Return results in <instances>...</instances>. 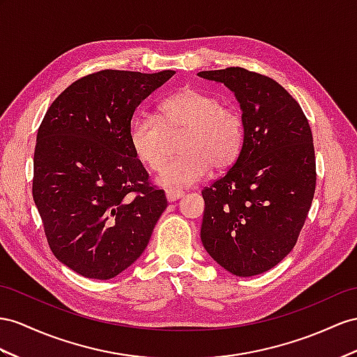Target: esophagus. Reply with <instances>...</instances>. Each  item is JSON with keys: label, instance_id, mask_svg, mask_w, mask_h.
Listing matches in <instances>:
<instances>
[{"label": "esophagus", "instance_id": "34e87169", "mask_svg": "<svg viewBox=\"0 0 357 357\" xmlns=\"http://www.w3.org/2000/svg\"><path fill=\"white\" fill-rule=\"evenodd\" d=\"M182 196H184V191L181 190H166V199L169 202H175V200L181 199Z\"/></svg>", "mask_w": 357, "mask_h": 357}]
</instances>
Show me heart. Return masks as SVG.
I'll use <instances>...</instances> for the list:
<instances>
[{
	"instance_id": "obj_1",
	"label": "heart",
	"mask_w": 357,
	"mask_h": 357,
	"mask_svg": "<svg viewBox=\"0 0 357 357\" xmlns=\"http://www.w3.org/2000/svg\"><path fill=\"white\" fill-rule=\"evenodd\" d=\"M184 132L181 158L162 169L158 182L167 188L195 185L211 169L223 172L238 160L245 135L238 109L222 104L200 89L184 87L162 99L157 117L142 113L130 126L134 155L152 172L161 170L168 156L169 135Z\"/></svg>"
}]
</instances>
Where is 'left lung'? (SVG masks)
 <instances>
[{
  "label": "left lung",
  "mask_w": 357,
  "mask_h": 357,
  "mask_svg": "<svg viewBox=\"0 0 357 357\" xmlns=\"http://www.w3.org/2000/svg\"><path fill=\"white\" fill-rule=\"evenodd\" d=\"M229 87L243 109L244 144L223 176L202 190L200 238L235 276L268 271L294 248L317 184L312 131L278 81L244 68L202 70Z\"/></svg>",
  "instance_id": "left-lung-1"
}]
</instances>
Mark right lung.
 Here are the masks:
<instances>
[{"instance_id":"add662e5","label":"right lung","mask_w":357,"mask_h":357,"mask_svg":"<svg viewBox=\"0 0 357 357\" xmlns=\"http://www.w3.org/2000/svg\"><path fill=\"white\" fill-rule=\"evenodd\" d=\"M175 70L104 69L54 99L38 130L33 199L50 249L90 279H112L140 257L167 206L130 144L135 108Z\"/></svg>"}]
</instances>
